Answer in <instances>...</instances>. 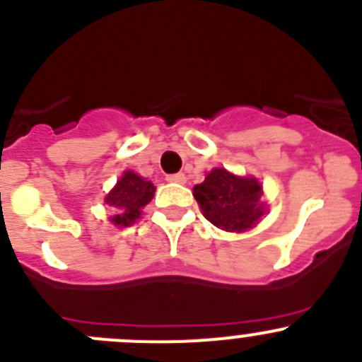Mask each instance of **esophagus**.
Masks as SVG:
<instances>
[{
  "label": "esophagus",
  "mask_w": 362,
  "mask_h": 362,
  "mask_svg": "<svg viewBox=\"0 0 362 362\" xmlns=\"http://www.w3.org/2000/svg\"><path fill=\"white\" fill-rule=\"evenodd\" d=\"M165 180L173 182V184H184V182H185V175L184 173L168 175V177H165Z\"/></svg>",
  "instance_id": "esophagus-1"
}]
</instances>
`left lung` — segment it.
I'll list each match as a JSON object with an SVG mask.
<instances>
[{
	"label": "left lung",
	"mask_w": 362,
	"mask_h": 362,
	"mask_svg": "<svg viewBox=\"0 0 362 362\" xmlns=\"http://www.w3.org/2000/svg\"><path fill=\"white\" fill-rule=\"evenodd\" d=\"M205 218L221 230L243 232L252 228L264 214L262 187L255 178H239L218 168L205 182L192 187Z\"/></svg>",
	"instance_id": "left-lung-1"
}]
</instances>
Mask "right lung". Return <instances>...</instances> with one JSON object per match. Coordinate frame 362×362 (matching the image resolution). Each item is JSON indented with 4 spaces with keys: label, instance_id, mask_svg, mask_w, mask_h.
Instances as JSON below:
<instances>
[{
    "label": "right lung",
    "instance_id": "1",
    "mask_svg": "<svg viewBox=\"0 0 362 362\" xmlns=\"http://www.w3.org/2000/svg\"><path fill=\"white\" fill-rule=\"evenodd\" d=\"M153 194L155 185L151 182L144 180L134 171H127L116 184V187L105 198L110 207L116 209V216L110 218L114 225L128 227L137 221L141 216V209L150 204Z\"/></svg>",
    "mask_w": 362,
    "mask_h": 362
}]
</instances>
